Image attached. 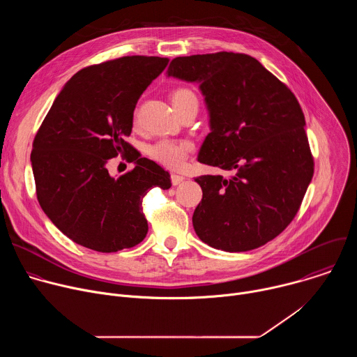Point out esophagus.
Listing matches in <instances>:
<instances>
[{"mask_svg":"<svg viewBox=\"0 0 357 357\" xmlns=\"http://www.w3.org/2000/svg\"><path fill=\"white\" fill-rule=\"evenodd\" d=\"M183 179H185V176H182V175H178V174H172L171 175L172 185H179L181 182H183Z\"/></svg>","mask_w":357,"mask_h":357,"instance_id":"obj_1","label":"esophagus"}]
</instances>
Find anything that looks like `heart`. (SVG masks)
<instances>
[{
  "instance_id": "heart-1",
  "label": "heart",
  "mask_w": 357,
  "mask_h": 357,
  "mask_svg": "<svg viewBox=\"0 0 357 357\" xmlns=\"http://www.w3.org/2000/svg\"><path fill=\"white\" fill-rule=\"evenodd\" d=\"M188 101H197L192 90L182 87L172 93V103L175 109L188 103ZM192 148L193 145L190 141L162 138L148 146V155L167 168H178L185 162Z\"/></svg>"
}]
</instances>
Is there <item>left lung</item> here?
Here are the masks:
<instances>
[{
  "label": "left lung",
  "instance_id": "1",
  "mask_svg": "<svg viewBox=\"0 0 357 357\" xmlns=\"http://www.w3.org/2000/svg\"><path fill=\"white\" fill-rule=\"evenodd\" d=\"M168 76L199 83L205 96L211 132L197 161L233 172L195 179L203 192L192 218L196 234L230 252L264 245L292 222L314 176L296 97L245 54L175 58Z\"/></svg>",
  "mask_w": 357,
  "mask_h": 357
}]
</instances>
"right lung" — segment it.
I'll list each match as a JSON object with an SVG mask.
<instances>
[{
	"mask_svg": "<svg viewBox=\"0 0 357 357\" xmlns=\"http://www.w3.org/2000/svg\"><path fill=\"white\" fill-rule=\"evenodd\" d=\"M168 62L137 55L79 70L35 135L31 162L39 205L83 247L116 252L141 243L148 231L144 196L154 186L171 188L169 174L124 139L139 96ZM119 155L136 167L113 178L107 164Z\"/></svg>",
	"mask_w": 357,
	"mask_h": 357,
	"instance_id": "1",
	"label": "right lung"
}]
</instances>
